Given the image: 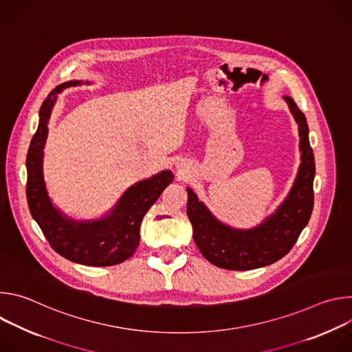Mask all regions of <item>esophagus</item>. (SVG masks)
Returning <instances> with one entry per match:
<instances>
[{"label":"esophagus","mask_w":352,"mask_h":352,"mask_svg":"<svg viewBox=\"0 0 352 352\" xmlns=\"http://www.w3.org/2000/svg\"><path fill=\"white\" fill-rule=\"evenodd\" d=\"M179 167H181V166H178V168H179Z\"/></svg>","instance_id":"obj_1"}]
</instances>
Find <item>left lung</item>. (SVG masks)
<instances>
[{
	"mask_svg": "<svg viewBox=\"0 0 352 352\" xmlns=\"http://www.w3.org/2000/svg\"><path fill=\"white\" fill-rule=\"evenodd\" d=\"M298 124L300 164L295 181L281 205L252 228H234L220 221L188 186L186 213L193 241L210 263L227 270H252L269 266L285 256L312 214L315 157L309 144V128L304 113L284 96Z\"/></svg>",
	"mask_w": 352,
	"mask_h": 352,
	"instance_id": "8db88e82",
	"label": "left lung"
}]
</instances>
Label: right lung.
Listing matches in <instances>:
<instances>
[{"label": "right lung", "mask_w": 352, "mask_h": 352, "mask_svg": "<svg viewBox=\"0 0 352 352\" xmlns=\"http://www.w3.org/2000/svg\"><path fill=\"white\" fill-rule=\"evenodd\" d=\"M82 83L83 80H68L58 85L40 109L38 126L26 157L28 205L44 236L63 258L85 266H114L135 254L143 216L173 182L174 174L163 170L135 182L121 195L114 208L98 219L76 220L58 209L48 195L43 171L48 122L57 103V94Z\"/></svg>", "instance_id": "1"}]
</instances>
